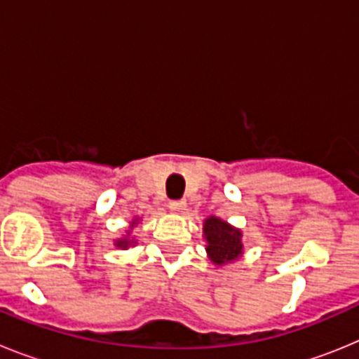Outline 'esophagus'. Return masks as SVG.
<instances>
[{
	"instance_id": "34e87169",
	"label": "esophagus",
	"mask_w": 359,
	"mask_h": 359,
	"mask_svg": "<svg viewBox=\"0 0 359 359\" xmlns=\"http://www.w3.org/2000/svg\"><path fill=\"white\" fill-rule=\"evenodd\" d=\"M169 208L172 212H176V214H180V212H183L187 208V203L183 201V199H177V201H170Z\"/></svg>"
}]
</instances>
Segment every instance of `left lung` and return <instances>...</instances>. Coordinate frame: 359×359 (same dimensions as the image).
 <instances>
[{
    "label": "left lung",
    "instance_id": "1",
    "mask_svg": "<svg viewBox=\"0 0 359 359\" xmlns=\"http://www.w3.org/2000/svg\"><path fill=\"white\" fill-rule=\"evenodd\" d=\"M203 233L207 239V253L214 264L224 266L243 255V233L223 219L210 215L203 224Z\"/></svg>",
    "mask_w": 359,
    "mask_h": 359
}]
</instances>
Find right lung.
I'll list each match as a JSON object with an SVG mask.
<instances>
[{"label":"right lung","instance_id":"1","mask_svg":"<svg viewBox=\"0 0 359 359\" xmlns=\"http://www.w3.org/2000/svg\"><path fill=\"white\" fill-rule=\"evenodd\" d=\"M135 224H136V219L131 223V226H135ZM133 244H135V237H129V231H128V236H126V237L115 241V246H116V248H120V250H128L129 246H133Z\"/></svg>","mask_w":359,"mask_h":359}]
</instances>
